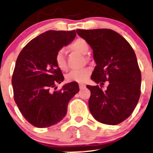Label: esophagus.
Returning <instances> with one entry per match:
<instances>
[{
  "mask_svg": "<svg viewBox=\"0 0 153 153\" xmlns=\"http://www.w3.org/2000/svg\"><path fill=\"white\" fill-rule=\"evenodd\" d=\"M79 86L80 89H82V88H83L85 87V85L84 84H79Z\"/></svg>",
  "mask_w": 153,
  "mask_h": 153,
  "instance_id": "esophagus-1",
  "label": "esophagus"
}]
</instances>
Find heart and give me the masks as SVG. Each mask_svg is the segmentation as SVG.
I'll list each match as a JSON object with an SVG mask.
<instances>
[{
	"instance_id": "b5f03b06",
	"label": "heart",
	"mask_w": 153,
	"mask_h": 153,
	"mask_svg": "<svg viewBox=\"0 0 153 153\" xmlns=\"http://www.w3.org/2000/svg\"><path fill=\"white\" fill-rule=\"evenodd\" d=\"M69 48L72 51H77L82 54H86L89 50L87 42L83 39H77L69 45ZM55 62L60 70L65 71L67 69V62L65 59V52L64 48H61L55 55ZM91 74V69L90 68L74 70L69 72L66 76V79L68 82H85L88 80Z\"/></svg>"
}]
</instances>
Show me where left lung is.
<instances>
[{"mask_svg": "<svg viewBox=\"0 0 153 153\" xmlns=\"http://www.w3.org/2000/svg\"><path fill=\"white\" fill-rule=\"evenodd\" d=\"M79 37L91 47L97 66L91 79L98 85L91 91L88 107L98 122L116 125L127 119L136 107L141 94V74L134 50L116 31L108 29H77Z\"/></svg>", "mask_w": 153, "mask_h": 153, "instance_id": "8db88e82", "label": "left lung"}]
</instances>
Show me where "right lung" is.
Returning a JSON list of instances; mask_svg holds the SVG:
<instances>
[{
    "mask_svg": "<svg viewBox=\"0 0 153 153\" xmlns=\"http://www.w3.org/2000/svg\"><path fill=\"white\" fill-rule=\"evenodd\" d=\"M76 31H47L31 40L16 60L12 79L14 99L20 113L36 127H48L60 122L67 113L69 101L79 92L75 82L64 80L55 62V55L75 38Z\"/></svg>",
    "mask_w": 153,
    "mask_h": 153,
    "instance_id": "obj_1",
    "label": "right lung"
}]
</instances>
